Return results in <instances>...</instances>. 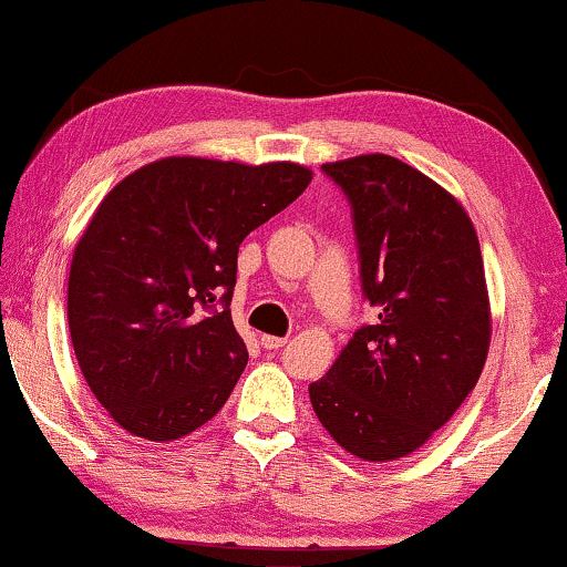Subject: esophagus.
Wrapping results in <instances>:
<instances>
[{
	"instance_id": "obj_1",
	"label": "esophagus",
	"mask_w": 567,
	"mask_h": 567,
	"mask_svg": "<svg viewBox=\"0 0 567 567\" xmlns=\"http://www.w3.org/2000/svg\"><path fill=\"white\" fill-rule=\"evenodd\" d=\"M286 342H289V340H286V338H274V334H264V338H260V344H264L266 350H274V352L281 350Z\"/></svg>"
}]
</instances>
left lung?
Instances as JSON below:
<instances>
[{
    "label": "left lung",
    "mask_w": 567,
    "mask_h": 567,
    "mask_svg": "<svg viewBox=\"0 0 567 567\" xmlns=\"http://www.w3.org/2000/svg\"><path fill=\"white\" fill-rule=\"evenodd\" d=\"M322 174L350 204L360 289L375 319L309 383V399L348 453L396 461L457 412L486 363L478 235L445 188L391 155L324 163Z\"/></svg>",
    "instance_id": "obj_1"
}]
</instances>
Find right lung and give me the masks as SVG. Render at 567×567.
Listing matches in <instances>:
<instances>
[{"label":"right lung","instance_id":"add662e5","mask_svg":"<svg viewBox=\"0 0 567 567\" xmlns=\"http://www.w3.org/2000/svg\"><path fill=\"white\" fill-rule=\"evenodd\" d=\"M309 182L299 163L163 158L104 196L73 252L69 330L130 434L178 440L223 409L248 363L229 315L237 250Z\"/></svg>","mask_w":567,"mask_h":567}]
</instances>
